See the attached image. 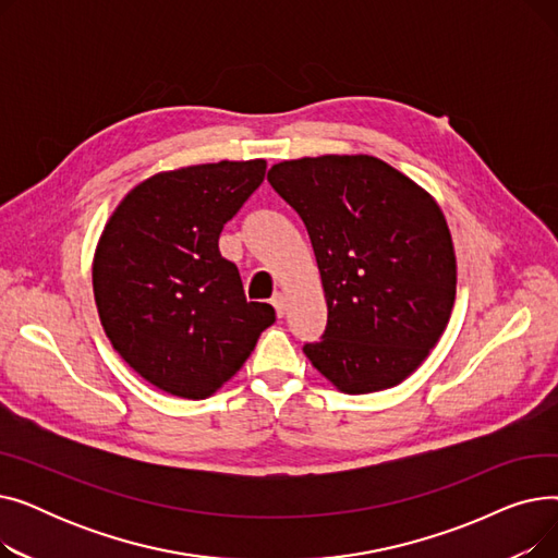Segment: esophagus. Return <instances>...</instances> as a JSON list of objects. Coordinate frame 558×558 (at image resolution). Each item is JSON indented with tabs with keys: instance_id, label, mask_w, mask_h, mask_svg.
<instances>
[{
	"instance_id": "esophagus-1",
	"label": "esophagus",
	"mask_w": 558,
	"mask_h": 558,
	"mask_svg": "<svg viewBox=\"0 0 558 558\" xmlns=\"http://www.w3.org/2000/svg\"><path fill=\"white\" fill-rule=\"evenodd\" d=\"M271 303H274V307H276L278 316H284V314H287V296L282 294V291H278V294H274Z\"/></svg>"
}]
</instances>
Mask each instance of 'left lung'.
<instances>
[{
	"label": "left lung",
	"instance_id": "obj_1",
	"mask_svg": "<svg viewBox=\"0 0 558 558\" xmlns=\"http://www.w3.org/2000/svg\"><path fill=\"white\" fill-rule=\"evenodd\" d=\"M312 240L328 328L303 353L343 393L391 389L448 328L457 255L429 192L375 156L282 160L267 173Z\"/></svg>",
	"mask_w": 558,
	"mask_h": 558
}]
</instances>
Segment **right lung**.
<instances>
[{"mask_svg":"<svg viewBox=\"0 0 558 558\" xmlns=\"http://www.w3.org/2000/svg\"><path fill=\"white\" fill-rule=\"evenodd\" d=\"M267 160L158 171L106 221L93 259L99 320L112 348L156 389L187 400L217 393L276 320L248 303L221 228L259 187Z\"/></svg>","mask_w":558,"mask_h":558,"instance_id":"obj_1","label":"right lung"}]
</instances>
